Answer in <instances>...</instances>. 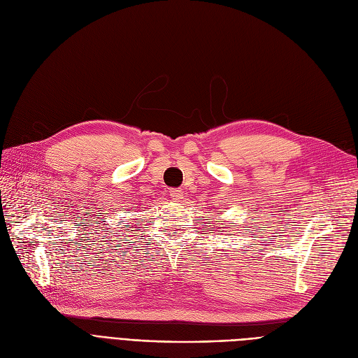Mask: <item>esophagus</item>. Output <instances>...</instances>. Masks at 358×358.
Returning a JSON list of instances; mask_svg holds the SVG:
<instances>
[{"label": "esophagus", "instance_id": "obj_1", "mask_svg": "<svg viewBox=\"0 0 358 358\" xmlns=\"http://www.w3.org/2000/svg\"><path fill=\"white\" fill-rule=\"evenodd\" d=\"M169 196L174 201H180L182 198V190L181 189H171L169 190Z\"/></svg>", "mask_w": 358, "mask_h": 358}]
</instances>
